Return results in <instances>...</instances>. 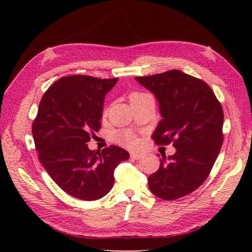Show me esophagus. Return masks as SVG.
Listing matches in <instances>:
<instances>
[{"instance_id":"1","label":"esophagus","mask_w":252,"mask_h":252,"mask_svg":"<svg viewBox=\"0 0 252 252\" xmlns=\"http://www.w3.org/2000/svg\"><path fill=\"white\" fill-rule=\"evenodd\" d=\"M130 157L133 158V159H140L143 158V155L141 154H138V152H131L130 154Z\"/></svg>"}]
</instances>
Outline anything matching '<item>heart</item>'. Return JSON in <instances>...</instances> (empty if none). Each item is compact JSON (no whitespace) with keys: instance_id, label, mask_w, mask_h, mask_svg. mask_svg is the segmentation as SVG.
Returning <instances> with one entry per match:
<instances>
[{"instance_id":"heart-1","label":"heart","mask_w":252,"mask_h":252,"mask_svg":"<svg viewBox=\"0 0 252 252\" xmlns=\"http://www.w3.org/2000/svg\"><path fill=\"white\" fill-rule=\"evenodd\" d=\"M145 96H149V94H141V93H133L130 94V102L141 100V98H143ZM119 139L122 143L125 144L126 146H129V147H132L136 144V140L134 138V135L129 131H121L119 133Z\"/></svg>"}]
</instances>
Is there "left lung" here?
I'll list each match as a JSON object with an SVG mask.
<instances>
[{
  "instance_id": "obj_1",
  "label": "left lung",
  "mask_w": 252,
  "mask_h": 252,
  "mask_svg": "<svg viewBox=\"0 0 252 252\" xmlns=\"http://www.w3.org/2000/svg\"><path fill=\"white\" fill-rule=\"evenodd\" d=\"M155 94L159 121L152 139L158 145L173 142L177 149L163 157L148 178V187L163 200H177L199 188L209 175L223 144L224 112L204 81L180 70L136 77Z\"/></svg>"
}]
</instances>
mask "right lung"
<instances>
[{
    "mask_svg": "<svg viewBox=\"0 0 252 252\" xmlns=\"http://www.w3.org/2000/svg\"><path fill=\"white\" fill-rule=\"evenodd\" d=\"M89 75H69L44 94L32 124L39 159L56 184L83 201L107 194L116 167L129 158L118 146L90 150V135L101 128L106 94L118 82Z\"/></svg>",
    "mask_w": 252,
    "mask_h": 252,
    "instance_id": "add662e5",
    "label": "right lung"
}]
</instances>
